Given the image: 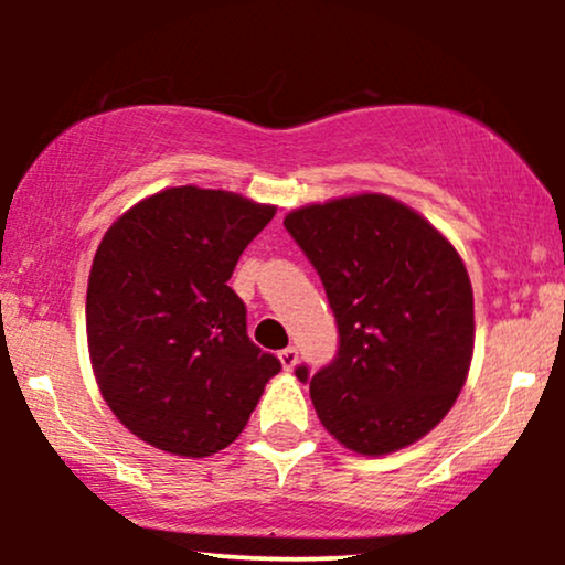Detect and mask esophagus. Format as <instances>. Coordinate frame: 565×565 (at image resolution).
I'll return each mask as SVG.
<instances>
[{
  "label": "esophagus",
  "instance_id": "1",
  "mask_svg": "<svg viewBox=\"0 0 565 565\" xmlns=\"http://www.w3.org/2000/svg\"><path fill=\"white\" fill-rule=\"evenodd\" d=\"M297 359H300V353H297V348H295V345L284 348L281 353H278V361H281V366L287 369V372H291V369L297 366Z\"/></svg>",
  "mask_w": 565,
  "mask_h": 565
}]
</instances>
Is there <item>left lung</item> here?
<instances>
[{
	"label": "left lung",
	"instance_id": "left-lung-1",
	"mask_svg": "<svg viewBox=\"0 0 565 565\" xmlns=\"http://www.w3.org/2000/svg\"><path fill=\"white\" fill-rule=\"evenodd\" d=\"M284 228L321 276L340 334L327 366L295 369L321 425L369 457L423 438L472 359V287L457 249L382 193L302 206Z\"/></svg>",
	"mask_w": 565,
	"mask_h": 565
}]
</instances>
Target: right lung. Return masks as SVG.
I'll return each instance as SVG.
<instances>
[{
	"label": "right lung",
	"instance_id": "1",
	"mask_svg": "<svg viewBox=\"0 0 565 565\" xmlns=\"http://www.w3.org/2000/svg\"><path fill=\"white\" fill-rule=\"evenodd\" d=\"M274 206L167 188L106 231L87 287V342L103 398L146 444L210 457L238 438L281 361L246 334L228 287Z\"/></svg>",
	"mask_w": 565,
	"mask_h": 565
}]
</instances>
